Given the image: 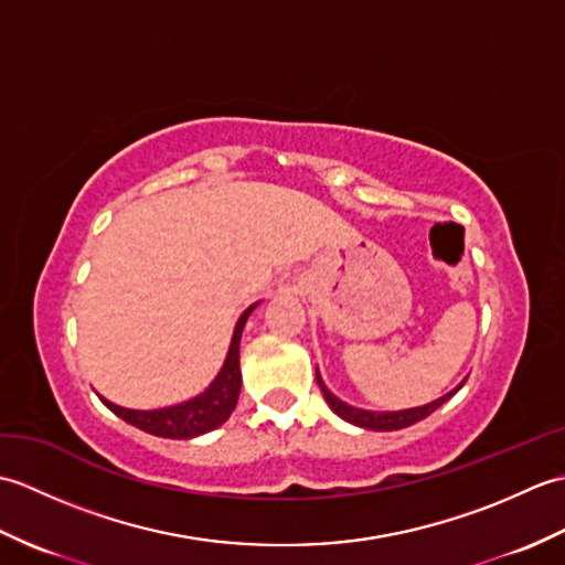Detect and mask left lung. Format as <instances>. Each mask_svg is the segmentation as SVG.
Returning <instances> with one entry per match:
<instances>
[{
  "label": "left lung",
  "mask_w": 565,
  "mask_h": 565,
  "mask_svg": "<svg viewBox=\"0 0 565 565\" xmlns=\"http://www.w3.org/2000/svg\"><path fill=\"white\" fill-rule=\"evenodd\" d=\"M316 379H318V386L322 391V395H326L328 405L332 407L334 415H340L342 419H347V423H352L356 427H364V429H376V431H393V429H403V427H411L415 423H419V419H425L427 415H431L437 411L439 405L447 403L451 395L459 391L463 386V381L456 386L454 391H449L447 395H441V398L431 401L427 405H419V407H407V411H393V413H374V411H362V407H354V405H347L342 403L338 395H332L330 388L322 383L318 369H316Z\"/></svg>",
  "instance_id": "obj_1"
}]
</instances>
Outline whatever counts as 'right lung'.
I'll return each instance as SVG.
<instances>
[{"instance_id":"add662e5","label":"right lung","mask_w":565,"mask_h":565,"mask_svg":"<svg viewBox=\"0 0 565 565\" xmlns=\"http://www.w3.org/2000/svg\"><path fill=\"white\" fill-rule=\"evenodd\" d=\"M259 303H252L243 316H239L231 350H227L225 362L218 371V376L211 381V386L199 393L196 398H189L184 403H177L170 407H158V411H130V407H121L111 401L102 398V403L116 413L128 425H134L148 435L167 437V439H191L206 431L221 427L237 405L239 386H243V376H239V338H243V328L249 318L252 310Z\"/></svg>"}]
</instances>
